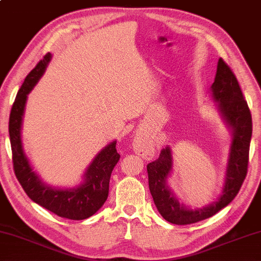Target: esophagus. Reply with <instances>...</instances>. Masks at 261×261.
Returning a JSON list of instances; mask_svg holds the SVG:
<instances>
[{
    "instance_id": "obj_1",
    "label": "esophagus",
    "mask_w": 261,
    "mask_h": 261,
    "mask_svg": "<svg viewBox=\"0 0 261 261\" xmlns=\"http://www.w3.org/2000/svg\"><path fill=\"white\" fill-rule=\"evenodd\" d=\"M134 149H135V151L137 152V153L142 154V155L150 154V151H151L149 144H147L145 141L141 140V139L136 140V141L134 142Z\"/></svg>"
}]
</instances>
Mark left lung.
Here are the masks:
<instances>
[{
  "mask_svg": "<svg viewBox=\"0 0 261 261\" xmlns=\"http://www.w3.org/2000/svg\"><path fill=\"white\" fill-rule=\"evenodd\" d=\"M215 100L223 117L233 128V142L226 174L225 188L217 202L198 210L180 207L166 185L171 170L169 147L160 152L159 158L147 165L149 188L154 204L167 222L175 225H190L210 218L233 201L248 173L250 141L252 135V117L241 90L237 76L222 58L218 60L215 82L211 85Z\"/></svg>",
  "mask_w": 261,
  "mask_h": 261,
  "instance_id": "8db88e82",
  "label": "left lung"
}]
</instances>
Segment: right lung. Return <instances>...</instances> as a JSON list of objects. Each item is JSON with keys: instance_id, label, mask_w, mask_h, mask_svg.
<instances>
[{"instance_id": "right-lung-1", "label": "right lung", "mask_w": 261, "mask_h": 261, "mask_svg": "<svg viewBox=\"0 0 261 261\" xmlns=\"http://www.w3.org/2000/svg\"><path fill=\"white\" fill-rule=\"evenodd\" d=\"M51 54L46 53L35 68L24 78L13 102L9 118V135L12 150L13 170L23 191L34 202L42 205L61 218L83 220L94 215L106 202L109 193V181L112 170L120 154L116 149V141L107 145L85 173V183L73 190H53L39 180L32 170L23 153L20 128L27 94L36 85L50 61Z\"/></svg>"}]
</instances>
